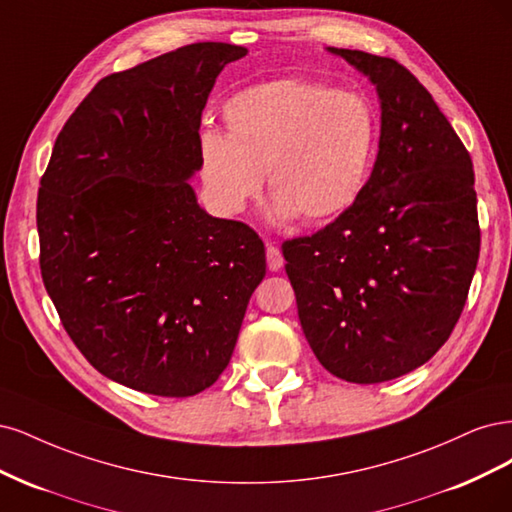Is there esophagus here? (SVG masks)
Segmentation results:
<instances>
[{"label": "esophagus", "instance_id": "34e87169", "mask_svg": "<svg viewBox=\"0 0 512 512\" xmlns=\"http://www.w3.org/2000/svg\"><path fill=\"white\" fill-rule=\"evenodd\" d=\"M266 257H268V270L270 272H278L280 268H283V255H280V251L276 249L272 242L266 244Z\"/></svg>", "mask_w": 512, "mask_h": 512}]
</instances>
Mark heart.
I'll use <instances>...</instances> for the list:
<instances>
[{
    "label": "heart",
    "mask_w": 512,
    "mask_h": 512,
    "mask_svg": "<svg viewBox=\"0 0 512 512\" xmlns=\"http://www.w3.org/2000/svg\"><path fill=\"white\" fill-rule=\"evenodd\" d=\"M227 136H200V174L219 210L240 212L268 172L274 221L315 223L349 208L364 189L378 119L357 91L306 80H272L236 93L223 108Z\"/></svg>",
    "instance_id": "heart-1"
}]
</instances>
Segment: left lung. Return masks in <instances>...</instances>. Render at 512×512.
<instances>
[{
    "label": "left lung",
    "mask_w": 512,
    "mask_h": 512,
    "mask_svg": "<svg viewBox=\"0 0 512 512\" xmlns=\"http://www.w3.org/2000/svg\"><path fill=\"white\" fill-rule=\"evenodd\" d=\"M381 97V140L357 200L312 236L283 242L304 336L321 366L385 383L449 340L481 251L472 159L402 63L329 48Z\"/></svg>",
    "instance_id": "8db88e82"
}]
</instances>
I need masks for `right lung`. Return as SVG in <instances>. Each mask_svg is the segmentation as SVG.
<instances>
[{
    "instance_id": "right-lung-1",
    "label": "right lung",
    "mask_w": 512,
    "mask_h": 512,
    "mask_svg": "<svg viewBox=\"0 0 512 512\" xmlns=\"http://www.w3.org/2000/svg\"><path fill=\"white\" fill-rule=\"evenodd\" d=\"M246 48L195 42L110 74L65 121L38 191L40 272L65 332L125 387L189 398L227 368L266 249L187 180L202 110Z\"/></svg>"
}]
</instances>
